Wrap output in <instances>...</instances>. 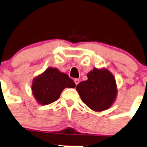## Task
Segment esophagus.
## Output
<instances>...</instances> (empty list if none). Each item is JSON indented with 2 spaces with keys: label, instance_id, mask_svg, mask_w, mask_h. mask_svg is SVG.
<instances>
[{
  "label": "esophagus",
  "instance_id": "esophagus-1",
  "mask_svg": "<svg viewBox=\"0 0 147 147\" xmlns=\"http://www.w3.org/2000/svg\"><path fill=\"white\" fill-rule=\"evenodd\" d=\"M79 82H80V81H79V79H74V82H75V84H76V85H77L79 83Z\"/></svg>",
  "mask_w": 147,
  "mask_h": 147
}]
</instances>
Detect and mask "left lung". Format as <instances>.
I'll return each instance as SVG.
<instances>
[{
	"instance_id": "left-lung-1",
	"label": "left lung",
	"mask_w": 147,
	"mask_h": 147,
	"mask_svg": "<svg viewBox=\"0 0 147 147\" xmlns=\"http://www.w3.org/2000/svg\"><path fill=\"white\" fill-rule=\"evenodd\" d=\"M87 80L80 82L76 88L83 102L95 112L110 108L118 94L113 74L105 68H94L87 74Z\"/></svg>"
}]
</instances>
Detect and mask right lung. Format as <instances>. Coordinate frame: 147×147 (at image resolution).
I'll list each match as a JSON object with an SVG mask.
<instances>
[{
    "label": "right lung",
    "instance_id": "obj_1",
    "mask_svg": "<svg viewBox=\"0 0 147 147\" xmlns=\"http://www.w3.org/2000/svg\"><path fill=\"white\" fill-rule=\"evenodd\" d=\"M75 86L74 82L66 74L49 67L33 79L32 92L39 104L47 105L58 100L65 88Z\"/></svg>",
    "mask_w": 147,
    "mask_h": 147
}]
</instances>
